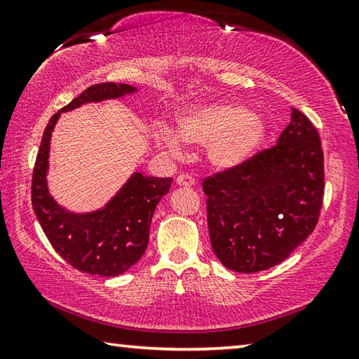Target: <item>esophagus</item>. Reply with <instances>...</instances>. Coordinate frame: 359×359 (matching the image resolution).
<instances>
[{
	"label": "esophagus",
	"mask_w": 359,
	"mask_h": 359,
	"mask_svg": "<svg viewBox=\"0 0 359 359\" xmlns=\"http://www.w3.org/2000/svg\"><path fill=\"white\" fill-rule=\"evenodd\" d=\"M175 182H177V185H184V187H193L194 185V179L191 177L190 174H180V175H177V179H175Z\"/></svg>",
	"instance_id": "obj_1"
}]
</instances>
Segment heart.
<instances>
[{"instance_id":"heart-1","label":"heart","mask_w":359,"mask_h":359,"mask_svg":"<svg viewBox=\"0 0 359 359\" xmlns=\"http://www.w3.org/2000/svg\"><path fill=\"white\" fill-rule=\"evenodd\" d=\"M264 123L257 114L238 102H208L187 107L177 118V133L182 141L208 147L210 163L220 169L241 165L264 137ZM179 137L171 131L161 133V141L177 154Z\"/></svg>"}]
</instances>
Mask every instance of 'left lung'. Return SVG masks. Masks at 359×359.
<instances>
[{
	"label": "left lung",
	"instance_id": "obj_1",
	"mask_svg": "<svg viewBox=\"0 0 359 359\" xmlns=\"http://www.w3.org/2000/svg\"><path fill=\"white\" fill-rule=\"evenodd\" d=\"M323 190L320 135L293 109L276 145L203 179L217 258L244 274L282 263L317 226Z\"/></svg>",
	"mask_w": 359,
	"mask_h": 359
}]
</instances>
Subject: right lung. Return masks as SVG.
I'll return each mask as SVG.
<instances>
[{
    "instance_id": "add662e5",
    "label": "right lung",
    "mask_w": 359,
    "mask_h": 359,
    "mask_svg": "<svg viewBox=\"0 0 359 359\" xmlns=\"http://www.w3.org/2000/svg\"><path fill=\"white\" fill-rule=\"evenodd\" d=\"M126 83H96L52 115L41 139L32 180V204L48 242L66 263L87 274L115 277L137 263L149 244V229L156 204L169 191L171 177H145L135 172L104 209L93 214H69L48 194L46 175L48 144L60 114L90 101L135 92Z\"/></svg>"
}]
</instances>
